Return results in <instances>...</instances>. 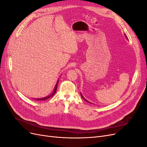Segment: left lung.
Here are the masks:
<instances>
[{
	"instance_id": "left-lung-1",
	"label": "left lung",
	"mask_w": 147,
	"mask_h": 147,
	"mask_svg": "<svg viewBox=\"0 0 147 147\" xmlns=\"http://www.w3.org/2000/svg\"><path fill=\"white\" fill-rule=\"evenodd\" d=\"M81 96H82V97H83V99H84V100H86V101H87V102H88V100H86V99H84V97H83V96H82V94H81Z\"/></svg>"
}]
</instances>
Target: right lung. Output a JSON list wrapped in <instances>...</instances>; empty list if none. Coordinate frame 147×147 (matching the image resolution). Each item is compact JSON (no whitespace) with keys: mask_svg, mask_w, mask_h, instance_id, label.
<instances>
[{"mask_svg":"<svg viewBox=\"0 0 147 147\" xmlns=\"http://www.w3.org/2000/svg\"><path fill=\"white\" fill-rule=\"evenodd\" d=\"M57 83H58V81H57V83H56V84L55 88V90H54V91H53V92L52 93V94H51L50 96H47V97H43V98L36 99L35 100H47V99H49V98H50V97H52L53 95H54V94H55V92H56V90H57Z\"/></svg>","mask_w":147,"mask_h":147,"instance_id":"1","label":"right lung"}]
</instances>
